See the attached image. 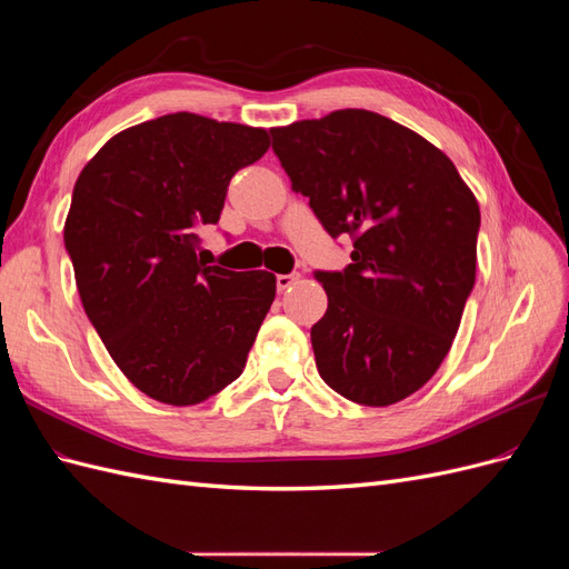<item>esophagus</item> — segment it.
Wrapping results in <instances>:
<instances>
[{"instance_id":"esophagus-1","label":"esophagus","mask_w":569,"mask_h":569,"mask_svg":"<svg viewBox=\"0 0 569 569\" xmlns=\"http://www.w3.org/2000/svg\"><path fill=\"white\" fill-rule=\"evenodd\" d=\"M297 282H299V274H297V272H289V274H278V289H280V291L289 289L291 284H297Z\"/></svg>"}]
</instances>
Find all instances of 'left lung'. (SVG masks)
<instances>
[{
    "label": "left lung",
    "instance_id": "1",
    "mask_svg": "<svg viewBox=\"0 0 569 569\" xmlns=\"http://www.w3.org/2000/svg\"><path fill=\"white\" fill-rule=\"evenodd\" d=\"M291 187L332 237L343 272H316L327 311L311 327L322 380L360 406L425 387L449 353L475 287L479 203L425 137L366 109L272 128Z\"/></svg>",
    "mask_w": 569,
    "mask_h": 569
}]
</instances>
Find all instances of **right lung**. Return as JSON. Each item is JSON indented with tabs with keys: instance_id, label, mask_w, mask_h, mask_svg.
Returning <instances> with one entry per match:
<instances>
[{
	"instance_id": "right-lung-1",
	"label": "right lung",
	"mask_w": 569,
	"mask_h": 569,
	"mask_svg": "<svg viewBox=\"0 0 569 569\" xmlns=\"http://www.w3.org/2000/svg\"><path fill=\"white\" fill-rule=\"evenodd\" d=\"M270 147L263 128L168 113L113 134L80 170L63 242L84 313L153 401L194 406L247 366L278 280L203 266L197 226Z\"/></svg>"
}]
</instances>
